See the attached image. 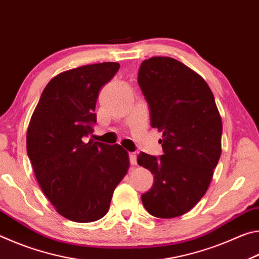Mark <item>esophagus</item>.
Instances as JSON below:
<instances>
[{"instance_id":"obj_1","label":"esophagus","mask_w":259,"mask_h":259,"mask_svg":"<svg viewBox=\"0 0 259 259\" xmlns=\"http://www.w3.org/2000/svg\"><path fill=\"white\" fill-rule=\"evenodd\" d=\"M129 159L131 165L137 164V155H136V153H129Z\"/></svg>"}]
</instances>
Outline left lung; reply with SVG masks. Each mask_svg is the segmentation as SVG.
I'll use <instances>...</instances> for the list:
<instances>
[{"label":"left lung","mask_w":259,"mask_h":259,"mask_svg":"<svg viewBox=\"0 0 259 259\" xmlns=\"http://www.w3.org/2000/svg\"><path fill=\"white\" fill-rule=\"evenodd\" d=\"M138 84L151 111V125L162 131L163 155L140 153L139 165L154 184L142 195L152 216L174 218L205 194L222 153V117L207 82L170 57L144 60Z\"/></svg>","instance_id":"1"}]
</instances>
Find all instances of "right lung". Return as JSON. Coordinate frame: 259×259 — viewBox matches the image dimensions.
<instances>
[{
	"label": "right lung",
	"mask_w": 259,
	"mask_h": 259,
	"mask_svg": "<svg viewBox=\"0 0 259 259\" xmlns=\"http://www.w3.org/2000/svg\"><path fill=\"white\" fill-rule=\"evenodd\" d=\"M120 64L100 63L52 77L30 117L26 145L38 185L61 216L76 223L103 218L128 172L120 145L89 140L99 91Z\"/></svg>",
	"instance_id": "1"
}]
</instances>
